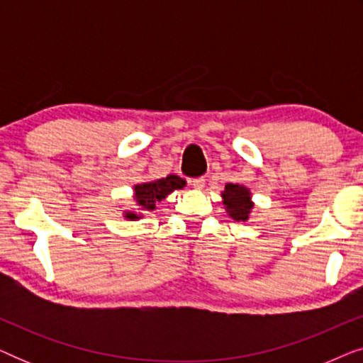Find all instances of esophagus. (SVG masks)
Returning a JSON list of instances; mask_svg holds the SVG:
<instances>
[{
	"mask_svg": "<svg viewBox=\"0 0 363 363\" xmlns=\"http://www.w3.org/2000/svg\"><path fill=\"white\" fill-rule=\"evenodd\" d=\"M190 185L195 188V190H201V188L205 186V178H193V180H190Z\"/></svg>",
	"mask_w": 363,
	"mask_h": 363,
	"instance_id": "obj_1",
	"label": "esophagus"
}]
</instances>
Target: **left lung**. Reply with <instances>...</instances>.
<instances>
[{
	"mask_svg": "<svg viewBox=\"0 0 363 363\" xmlns=\"http://www.w3.org/2000/svg\"><path fill=\"white\" fill-rule=\"evenodd\" d=\"M223 205L226 208V213L235 221H246L251 215L255 203L251 201V191L246 186L228 183L225 191L221 193Z\"/></svg>",
	"mask_w": 363,
	"mask_h": 363,
	"instance_id": "left-lung-1",
	"label": "left lung"
}]
</instances>
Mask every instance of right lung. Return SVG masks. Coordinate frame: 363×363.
Segmentation results:
<instances>
[{"label": "right lung", "mask_w": 363, "mask_h": 363, "mask_svg": "<svg viewBox=\"0 0 363 363\" xmlns=\"http://www.w3.org/2000/svg\"><path fill=\"white\" fill-rule=\"evenodd\" d=\"M185 185L186 182L182 180L178 175H168L165 178H160V180L138 183V185L133 186V200H135L137 206H140L142 211H152L157 208V201H162L172 191L182 190ZM125 218L135 221L140 220L142 215L135 211H125Z\"/></svg>", "instance_id": "1"}]
</instances>
